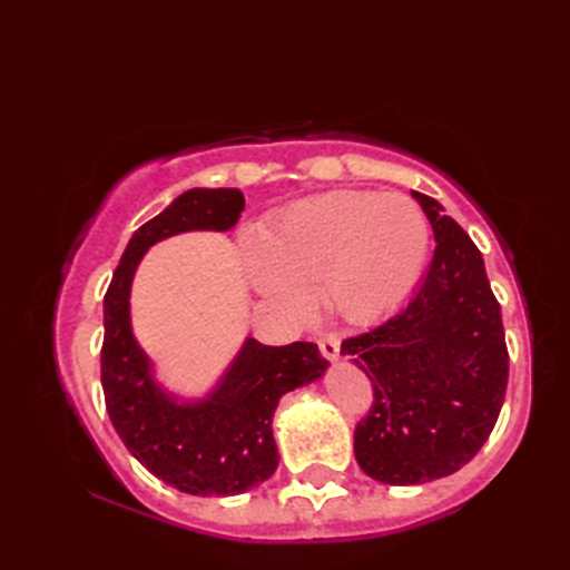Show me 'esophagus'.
<instances>
[{"label": "esophagus", "instance_id": "34e87169", "mask_svg": "<svg viewBox=\"0 0 570 570\" xmlns=\"http://www.w3.org/2000/svg\"><path fill=\"white\" fill-rule=\"evenodd\" d=\"M318 347L325 360H337V355H341V341H337V335H323L318 341Z\"/></svg>", "mask_w": 570, "mask_h": 570}]
</instances>
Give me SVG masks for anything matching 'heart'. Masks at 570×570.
<instances>
[{"label":"heart","instance_id":"b5f03b06","mask_svg":"<svg viewBox=\"0 0 570 570\" xmlns=\"http://www.w3.org/2000/svg\"><path fill=\"white\" fill-rule=\"evenodd\" d=\"M431 247L421 205L402 193L333 190L266 225L247 254L257 294L304 316L311 292L353 323L377 321L414 292Z\"/></svg>","mask_w":570,"mask_h":570}]
</instances>
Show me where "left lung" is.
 Masks as SVG:
<instances>
[{
  "label": "left lung",
  "mask_w": 570,
  "mask_h": 570,
  "mask_svg": "<svg viewBox=\"0 0 570 570\" xmlns=\"http://www.w3.org/2000/svg\"><path fill=\"white\" fill-rule=\"evenodd\" d=\"M411 196L433 227L429 274L402 311L341 345L374 386L355 458L384 485H421L470 463L500 416L510 374L480 249L439 200Z\"/></svg>",
  "instance_id": "obj_1"
}]
</instances>
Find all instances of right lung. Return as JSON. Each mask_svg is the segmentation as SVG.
<instances>
[{"label": "right lung", "instance_id": "obj_1", "mask_svg": "<svg viewBox=\"0 0 570 570\" xmlns=\"http://www.w3.org/2000/svg\"><path fill=\"white\" fill-rule=\"evenodd\" d=\"M245 210L237 188H190L131 235L105 294L102 390L107 414L127 451L180 492L227 498L274 475L272 419L278 399L328 370L318 345L269 347L247 337L213 390L184 399L156 380L154 362L131 331V282L149 247L193 229L227 233Z\"/></svg>", "mask_w": 570, "mask_h": 570}]
</instances>
